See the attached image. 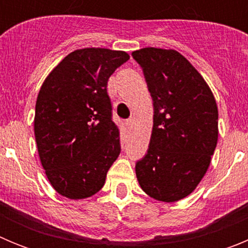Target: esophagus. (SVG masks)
Listing matches in <instances>:
<instances>
[{
    "instance_id": "obj_1",
    "label": "esophagus",
    "mask_w": 248,
    "mask_h": 248,
    "mask_svg": "<svg viewBox=\"0 0 248 248\" xmlns=\"http://www.w3.org/2000/svg\"><path fill=\"white\" fill-rule=\"evenodd\" d=\"M134 122H135V118L130 117L129 119H126V122H125L126 126H128V128H131V126L134 125Z\"/></svg>"
}]
</instances>
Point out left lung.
<instances>
[{"label": "left lung", "instance_id": "1", "mask_svg": "<svg viewBox=\"0 0 248 248\" xmlns=\"http://www.w3.org/2000/svg\"><path fill=\"white\" fill-rule=\"evenodd\" d=\"M131 56L154 105L148 153L135 165L138 181L150 198L175 202L191 194L209 169L218 138L217 105L201 74L176 50L148 47Z\"/></svg>", "mask_w": 248, "mask_h": 248}]
</instances>
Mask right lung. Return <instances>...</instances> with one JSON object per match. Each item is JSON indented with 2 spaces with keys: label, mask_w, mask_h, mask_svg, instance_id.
<instances>
[{
  "label": "right lung",
  "mask_w": 248,
  "mask_h": 248,
  "mask_svg": "<svg viewBox=\"0 0 248 248\" xmlns=\"http://www.w3.org/2000/svg\"><path fill=\"white\" fill-rule=\"evenodd\" d=\"M129 58L123 50L77 49L41 87L34 137L48 180L62 196L79 200L97 194L119 156V129L111 119L107 84Z\"/></svg>",
  "instance_id": "1"
}]
</instances>
